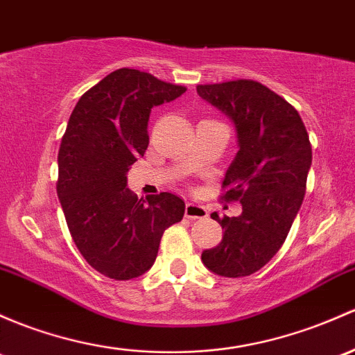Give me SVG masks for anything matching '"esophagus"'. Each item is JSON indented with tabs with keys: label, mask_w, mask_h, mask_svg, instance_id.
<instances>
[{
	"label": "esophagus",
	"mask_w": 355,
	"mask_h": 355,
	"mask_svg": "<svg viewBox=\"0 0 355 355\" xmlns=\"http://www.w3.org/2000/svg\"><path fill=\"white\" fill-rule=\"evenodd\" d=\"M185 218L189 219H204L207 218V211L204 206H199V204L189 202L185 206Z\"/></svg>",
	"instance_id": "esophagus-1"
}]
</instances>
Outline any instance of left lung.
Instances as JSON below:
<instances>
[{
	"instance_id": "8db88e82",
	"label": "left lung",
	"mask_w": 355,
	"mask_h": 355,
	"mask_svg": "<svg viewBox=\"0 0 355 355\" xmlns=\"http://www.w3.org/2000/svg\"><path fill=\"white\" fill-rule=\"evenodd\" d=\"M197 93L234 122L240 151L226 171L223 199L243 209L238 218L212 212L225 234L204 250L202 262L218 275L245 277L286 241L304 199L311 143L297 110L259 81L197 85Z\"/></svg>"
}]
</instances>
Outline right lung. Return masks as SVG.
<instances>
[{
    "label": "right lung",
    "instance_id": "1",
    "mask_svg": "<svg viewBox=\"0 0 355 355\" xmlns=\"http://www.w3.org/2000/svg\"><path fill=\"white\" fill-rule=\"evenodd\" d=\"M185 89L139 69L114 71L78 100L61 139L55 189L71 238L89 266L115 281L149 270L165 230L184 218L180 197L137 199L125 175L148 149L153 107Z\"/></svg>",
    "mask_w": 355,
    "mask_h": 355
}]
</instances>
